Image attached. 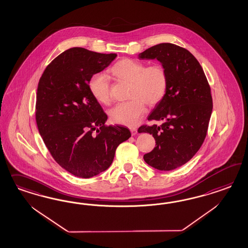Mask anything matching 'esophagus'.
Instances as JSON below:
<instances>
[{
	"mask_svg": "<svg viewBox=\"0 0 248 248\" xmlns=\"http://www.w3.org/2000/svg\"><path fill=\"white\" fill-rule=\"evenodd\" d=\"M130 130H131V134H132V135H136V133H137V129H136V128H131Z\"/></svg>",
	"mask_w": 248,
	"mask_h": 248,
	"instance_id": "1",
	"label": "esophagus"
}]
</instances>
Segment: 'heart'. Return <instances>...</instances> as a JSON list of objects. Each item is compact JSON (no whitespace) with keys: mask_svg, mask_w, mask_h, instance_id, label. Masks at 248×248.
Masks as SVG:
<instances>
[{"mask_svg":"<svg viewBox=\"0 0 248 248\" xmlns=\"http://www.w3.org/2000/svg\"><path fill=\"white\" fill-rule=\"evenodd\" d=\"M110 73L121 81L130 83L131 100L115 105L110 111L111 120L118 124L135 126L145 112V104L157 105L167 90L168 75L161 63L146 66L141 61L124 58L113 64ZM88 88L99 103H110V81L106 75L100 73L92 75Z\"/></svg>","mask_w":248,"mask_h":248,"instance_id":"heart-1","label":"heart"}]
</instances>
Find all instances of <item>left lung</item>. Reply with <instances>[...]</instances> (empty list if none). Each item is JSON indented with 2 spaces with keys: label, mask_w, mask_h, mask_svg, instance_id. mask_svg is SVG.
Segmentation results:
<instances>
[{
  "label": "left lung",
  "mask_w": 248,
  "mask_h": 248,
  "mask_svg": "<svg viewBox=\"0 0 248 248\" xmlns=\"http://www.w3.org/2000/svg\"><path fill=\"white\" fill-rule=\"evenodd\" d=\"M138 57L157 59L168 75L165 95L148 116V120L163 124L138 129L155 139V147L143 159L158 170H173L186 164L205 139L213 109L210 85L199 62L178 45L159 44Z\"/></svg>",
  "instance_id": "obj_1"
}]
</instances>
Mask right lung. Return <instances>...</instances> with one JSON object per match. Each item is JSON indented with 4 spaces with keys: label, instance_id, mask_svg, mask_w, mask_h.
<instances>
[{
    "label": "right lung",
    "instance_id": "add662e5",
    "mask_svg": "<svg viewBox=\"0 0 248 248\" xmlns=\"http://www.w3.org/2000/svg\"><path fill=\"white\" fill-rule=\"evenodd\" d=\"M116 53L68 49L45 68L38 83L35 118L39 133L58 165L90 178L113 163L129 129L105 125L107 115L88 88L91 76L107 67Z\"/></svg>",
    "mask_w": 248,
    "mask_h": 248
}]
</instances>
